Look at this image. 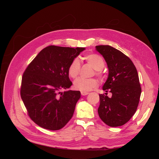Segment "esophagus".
<instances>
[{
	"instance_id": "34e87169",
	"label": "esophagus",
	"mask_w": 159,
	"mask_h": 159,
	"mask_svg": "<svg viewBox=\"0 0 159 159\" xmlns=\"http://www.w3.org/2000/svg\"><path fill=\"white\" fill-rule=\"evenodd\" d=\"M81 94L82 95H87L89 94V93L88 92H85V91H81Z\"/></svg>"
}]
</instances>
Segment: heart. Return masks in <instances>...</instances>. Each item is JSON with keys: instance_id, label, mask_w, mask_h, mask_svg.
<instances>
[{"instance_id": "heart-1", "label": "heart", "mask_w": 159, "mask_h": 159, "mask_svg": "<svg viewBox=\"0 0 159 159\" xmlns=\"http://www.w3.org/2000/svg\"><path fill=\"white\" fill-rule=\"evenodd\" d=\"M85 61L89 64L95 70V74L102 76V70L105 66V61L102 57L95 54H87L84 56ZM80 70V63L78 59H74L71 62L68 67V74L72 78H75L79 75ZM98 85V81L95 78L85 79L78 78L74 83V87L75 89L80 91H89Z\"/></svg>"}]
</instances>
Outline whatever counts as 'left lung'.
I'll use <instances>...</instances> for the list:
<instances>
[{"label": "left lung", "mask_w": 159, "mask_h": 159, "mask_svg": "<svg viewBox=\"0 0 159 159\" xmlns=\"http://www.w3.org/2000/svg\"><path fill=\"white\" fill-rule=\"evenodd\" d=\"M103 56L109 70L108 78L103 86L107 93L99 94L98 114L110 127H119L127 123L135 113L141 93L137 69L133 61L123 52L108 45L95 46Z\"/></svg>", "instance_id": "left-lung-1"}]
</instances>
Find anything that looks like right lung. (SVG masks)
<instances>
[{
	"label": "right lung",
	"mask_w": 159,
	"mask_h": 159,
	"mask_svg": "<svg viewBox=\"0 0 159 159\" xmlns=\"http://www.w3.org/2000/svg\"><path fill=\"white\" fill-rule=\"evenodd\" d=\"M85 48L50 46L28 65L22 78L20 95L32 121L56 131L68 123L81 97L80 91H64L72 85L68 67Z\"/></svg>",
	"instance_id": "add662e5"
}]
</instances>
